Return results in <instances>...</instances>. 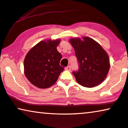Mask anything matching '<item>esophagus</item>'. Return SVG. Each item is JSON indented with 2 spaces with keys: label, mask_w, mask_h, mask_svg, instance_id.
Returning a JSON list of instances; mask_svg holds the SVG:
<instances>
[{
  "label": "esophagus",
  "mask_w": 128,
  "mask_h": 128,
  "mask_svg": "<svg viewBox=\"0 0 128 128\" xmlns=\"http://www.w3.org/2000/svg\"><path fill=\"white\" fill-rule=\"evenodd\" d=\"M65 69L66 70H68V71H71V69H72V67H71V66H67V67H66L65 68Z\"/></svg>",
  "instance_id": "esophagus-1"
}]
</instances>
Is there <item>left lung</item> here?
Segmentation results:
<instances>
[{
  "mask_svg": "<svg viewBox=\"0 0 128 128\" xmlns=\"http://www.w3.org/2000/svg\"><path fill=\"white\" fill-rule=\"evenodd\" d=\"M70 42L73 46L79 64L77 72H73L76 81L86 87L99 85L106 78L110 68L107 52L99 44L89 37L72 38Z\"/></svg>",
  "mask_w": 128,
  "mask_h": 128,
  "instance_id": "1",
  "label": "left lung"
}]
</instances>
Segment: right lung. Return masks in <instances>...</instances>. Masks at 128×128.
<instances>
[{
    "mask_svg": "<svg viewBox=\"0 0 128 128\" xmlns=\"http://www.w3.org/2000/svg\"><path fill=\"white\" fill-rule=\"evenodd\" d=\"M60 41H42L27 53L24 60V73L35 86L49 88L64 70V68L60 65L62 55L56 50Z\"/></svg>",
    "mask_w": 128,
    "mask_h": 128,
    "instance_id": "obj_1",
    "label": "right lung"
}]
</instances>
